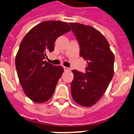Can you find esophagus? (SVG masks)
I'll return each instance as SVG.
<instances>
[{
    "label": "esophagus",
    "instance_id": "1",
    "mask_svg": "<svg viewBox=\"0 0 134 134\" xmlns=\"http://www.w3.org/2000/svg\"><path fill=\"white\" fill-rule=\"evenodd\" d=\"M63 68H64V70H65V71H70V68H69V67H63Z\"/></svg>",
    "mask_w": 134,
    "mask_h": 134
}]
</instances>
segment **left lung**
Wrapping results in <instances>:
<instances>
[{"instance_id":"left-lung-1","label":"left lung","mask_w":134,"mask_h":134,"mask_svg":"<svg viewBox=\"0 0 134 134\" xmlns=\"http://www.w3.org/2000/svg\"><path fill=\"white\" fill-rule=\"evenodd\" d=\"M80 45V56L87 60L85 74L72 70L73 99L78 105L92 107L101 98L114 76V55L108 41L92 26L69 23Z\"/></svg>"}]
</instances>
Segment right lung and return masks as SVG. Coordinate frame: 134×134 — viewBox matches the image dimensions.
Here are the masks:
<instances>
[{
    "instance_id": "obj_1",
    "label": "right lung",
    "mask_w": 134,
    "mask_h": 134,
    "mask_svg": "<svg viewBox=\"0 0 134 134\" xmlns=\"http://www.w3.org/2000/svg\"><path fill=\"white\" fill-rule=\"evenodd\" d=\"M70 30L65 22L44 21L28 31L20 42L15 60L16 71L24 93L35 103H44L54 94L64 69L44 59L54 51L56 38Z\"/></svg>"
}]
</instances>
